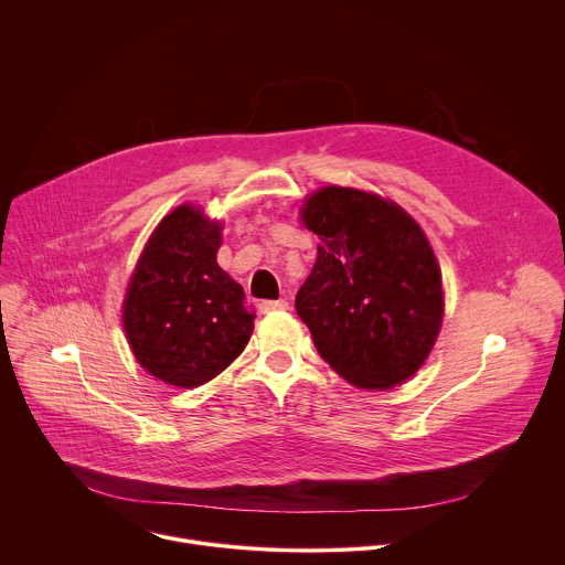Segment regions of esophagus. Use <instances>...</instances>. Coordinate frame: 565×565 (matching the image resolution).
<instances>
[{
  "mask_svg": "<svg viewBox=\"0 0 565 565\" xmlns=\"http://www.w3.org/2000/svg\"><path fill=\"white\" fill-rule=\"evenodd\" d=\"M288 301L286 299H264L259 301V312H275V310H286Z\"/></svg>",
  "mask_w": 565,
  "mask_h": 565,
  "instance_id": "1",
  "label": "esophagus"
}]
</instances>
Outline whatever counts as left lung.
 Instances as JSON below:
<instances>
[{"label": "left lung", "mask_w": 565, "mask_h": 565, "mask_svg": "<svg viewBox=\"0 0 565 565\" xmlns=\"http://www.w3.org/2000/svg\"><path fill=\"white\" fill-rule=\"evenodd\" d=\"M319 236L295 297L315 349L344 380L391 388L427 360L443 321V281L418 223L395 203L324 188L301 210Z\"/></svg>", "instance_id": "obj_1"}]
</instances>
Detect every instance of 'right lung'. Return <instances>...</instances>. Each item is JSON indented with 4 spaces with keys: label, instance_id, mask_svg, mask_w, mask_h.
<instances>
[{
    "label": "right lung",
    "instance_id": "add662e5",
    "mask_svg": "<svg viewBox=\"0 0 565 565\" xmlns=\"http://www.w3.org/2000/svg\"><path fill=\"white\" fill-rule=\"evenodd\" d=\"M221 225L181 205L168 214L136 266L122 324L131 351L153 377L194 388L246 349L255 310L216 264Z\"/></svg>",
    "mask_w": 565,
    "mask_h": 565
}]
</instances>
